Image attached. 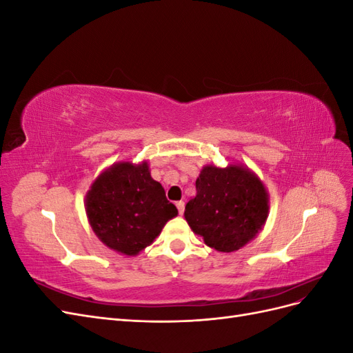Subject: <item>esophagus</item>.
Here are the masks:
<instances>
[{"label": "esophagus", "mask_w": 353, "mask_h": 353, "mask_svg": "<svg viewBox=\"0 0 353 353\" xmlns=\"http://www.w3.org/2000/svg\"><path fill=\"white\" fill-rule=\"evenodd\" d=\"M176 208H178L179 215H183L184 209H185V203H184V201H176Z\"/></svg>", "instance_id": "1"}]
</instances>
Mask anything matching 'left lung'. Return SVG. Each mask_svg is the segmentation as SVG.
<instances>
[{"instance_id":"obj_1","label":"left lung","mask_w":353,"mask_h":353,"mask_svg":"<svg viewBox=\"0 0 353 353\" xmlns=\"http://www.w3.org/2000/svg\"><path fill=\"white\" fill-rule=\"evenodd\" d=\"M184 218L209 248L231 253L256 239L270 213V194L250 168L205 165L196 179Z\"/></svg>"}]
</instances>
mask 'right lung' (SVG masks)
<instances>
[{
  "instance_id": "right-lung-1",
  "label": "right lung",
  "mask_w": 353,
  "mask_h": 353,
  "mask_svg": "<svg viewBox=\"0 0 353 353\" xmlns=\"http://www.w3.org/2000/svg\"><path fill=\"white\" fill-rule=\"evenodd\" d=\"M85 212L99 240L125 256L144 250L178 215L147 160H121L105 168L85 194Z\"/></svg>"
}]
</instances>
